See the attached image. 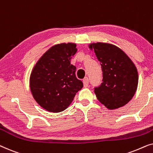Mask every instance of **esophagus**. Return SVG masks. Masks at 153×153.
Returning <instances> with one entry per match:
<instances>
[{
    "label": "esophagus",
    "instance_id": "obj_1",
    "mask_svg": "<svg viewBox=\"0 0 153 153\" xmlns=\"http://www.w3.org/2000/svg\"><path fill=\"white\" fill-rule=\"evenodd\" d=\"M89 78H84V80H83V85H84V87H88V85H89Z\"/></svg>",
    "mask_w": 153,
    "mask_h": 153
}]
</instances>
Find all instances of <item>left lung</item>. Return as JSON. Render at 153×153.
Instances as JSON below:
<instances>
[{"label": "left lung", "mask_w": 153, "mask_h": 153, "mask_svg": "<svg viewBox=\"0 0 153 153\" xmlns=\"http://www.w3.org/2000/svg\"><path fill=\"white\" fill-rule=\"evenodd\" d=\"M102 70V82L94 87L100 102L108 109L123 106L134 97L138 86L137 69L131 60L113 45L97 42L89 45Z\"/></svg>", "instance_id": "8db88e82"}]
</instances>
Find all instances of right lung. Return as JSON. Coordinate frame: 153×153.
Returning a JSON list of instances; mask_svg holds the SVG:
<instances>
[{
  "label": "right lung",
  "instance_id": "right-lung-1",
  "mask_svg": "<svg viewBox=\"0 0 153 153\" xmlns=\"http://www.w3.org/2000/svg\"><path fill=\"white\" fill-rule=\"evenodd\" d=\"M76 52L74 43L56 45L45 53L33 69L30 91L38 104L47 111H64L82 88V82L75 76L76 67L70 63Z\"/></svg>",
  "mask_w": 153,
  "mask_h": 153
}]
</instances>
